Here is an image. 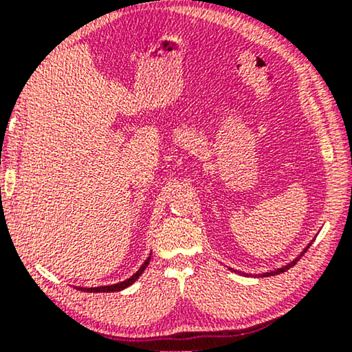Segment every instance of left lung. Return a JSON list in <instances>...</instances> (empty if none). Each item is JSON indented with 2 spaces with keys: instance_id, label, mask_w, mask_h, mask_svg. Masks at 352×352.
Returning a JSON list of instances; mask_svg holds the SVG:
<instances>
[{
  "instance_id": "8db88e82",
  "label": "left lung",
  "mask_w": 352,
  "mask_h": 352,
  "mask_svg": "<svg viewBox=\"0 0 352 352\" xmlns=\"http://www.w3.org/2000/svg\"><path fill=\"white\" fill-rule=\"evenodd\" d=\"M311 245V243H309ZM309 245H307V247L305 248V250H302V253L300 254V256H298L296 259H293V261L292 263H288V264H285V266H282L280 269H276V271H271V272H264V274H261V276L263 277H269V276H276V274H282V272H285V271H288V269H290V267H293V266H295V264H296V261H298V259H300L301 256H302V254H305L306 252H307V248H309ZM232 271H234V269H232Z\"/></svg>"
}]
</instances>
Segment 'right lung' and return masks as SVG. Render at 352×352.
Here are the masks:
<instances>
[{
    "mask_svg": "<svg viewBox=\"0 0 352 352\" xmlns=\"http://www.w3.org/2000/svg\"><path fill=\"white\" fill-rule=\"evenodd\" d=\"M148 261H151V256H148V258L146 259V261H144V264H142L141 267L138 269L136 274H133L131 277L126 278V280L120 282V283H113V285H104V287H91V288L76 287V288H78V290H81V292H89V293H109V292H120V290H123V288H126V287H129V285H133V283L138 280L139 276H141V274L144 272V269H146V267L148 266Z\"/></svg>",
    "mask_w": 352,
    "mask_h": 352,
    "instance_id": "add662e5",
    "label": "right lung"
}]
</instances>
